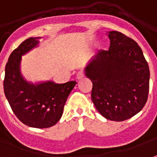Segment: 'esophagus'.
Returning <instances> with one entry per match:
<instances>
[{
    "label": "esophagus",
    "mask_w": 157,
    "mask_h": 157,
    "mask_svg": "<svg viewBox=\"0 0 157 157\" xmlns=\"http://www.w3.org/2000/svg\"><path fill=\"white\" fill-rule=\"evenodd\" d=\"M85 76V75H84V72L83 71H79L77 75H76V78L77 80H81V79H82L83 77Z\"/></svg>",
    "instance_id": "esophagus-1"
}]
</instances>
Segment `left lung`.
<instances>
[{
    "instance_id": "8db88e82",
    "label": "left lung",
    "mask_w": 157,
    "mask_h": 157,
    "mask_svg": "<svg viewBox=\"0 0 157 157\" xmlns=\"http://www.w3.org/2000/svg\"><path fill=\"white\" fill-rule=\"evenodd\" d=\"M108 51H99L84 72L93 82V103L105 119L124 121L145 105L150 70L136 41L116 31L107 33Z\"/></svg>"
}]
</instances>
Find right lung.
<instances>
[{"label": "right lung", "instance_id": "1", "mask_svg": "<svg viewBox=\"0 0 157 157\" xmlns=\"http://www.w3.org/2000/svg\"><path fill=\"white\" fill-rule=\"evenodd\" d=\"M41 37L25 39L8 58L3 82L4 93L16 117L25 125L48 128L61 119L65 102L75 86V81L66 83L46 81L33 83L21 74L22 56L38 47Z\"/></svg>", "mask_w": 157, "mask_h": 157}]
</instances>
